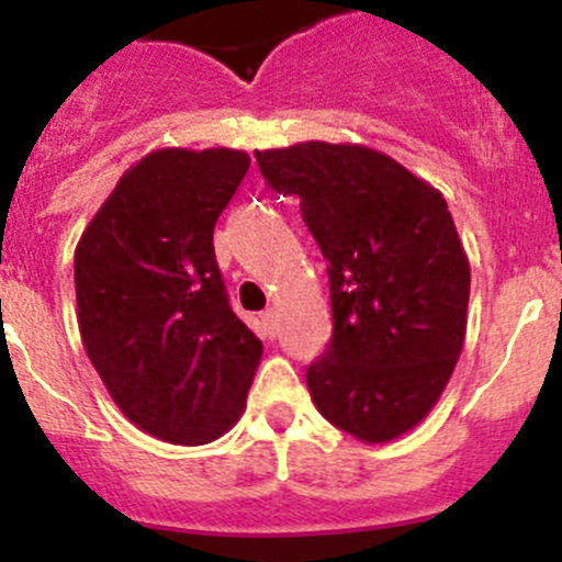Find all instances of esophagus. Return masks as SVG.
I'll list each match as a JSON object with an SVG mask.
<instances>
[{
    "label": "esophagus",
    "mask_w": 562,
    "mask_h": 562,
    "mask_svg": "<svg viewBox=\"0 0 562 562\" xmlns=\"http://www.w3.org/2000/svg\"><path fill=\"white\" fill-rule=\"evenodd\" d=\"M276 310H265V312H261V324H265L267 326V329H276Z\"/></svg>",
    "instance_id": "esophagus-1"
}]
</instances>
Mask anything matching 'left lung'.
I'll return each instance as SVG.
<instances>
[{
    "mask_svg": "<svg viewBox=\"0 0 562 562\" xmlns=\"http://www.w3.org/2000/svg\"><path fill=\"white\" fill-rule=\"evenodd\" d=\"M329 265L335 331L306 369L315 408L366 445L430 414L464 349L470 261L448 202L389 154L306 140L256 151Z\"/></svg>",
    "mask_w": 562,
    "mask_h": 562,
    "instance_id": "left-lung-1",
    "label": "left lung"
}]
</instances>
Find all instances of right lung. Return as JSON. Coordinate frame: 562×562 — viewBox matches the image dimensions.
<instances>
[{"label":"right lung","mask_w":562,"mask_h":562,"mask_svg":"<svg viewBox=\"0 0 562 562\" xmlns=\"http://www.w3.org/2000/svg\"><path fill=\"white\" fill-rule=\"evenodd\" d=\"M247 168L238 148L148 151L78 238L83 349L123 416L171 445L227 434L265 355L233 315L213 252V225Z\"/></svg>","instance_id":"obj_1"}]
</instances>
